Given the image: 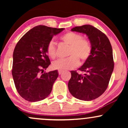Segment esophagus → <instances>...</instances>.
I'll return each instance as SVG.
<instances>
[{
    "instance_id": "obj_1",
    "label": "esophagus",
    "mask_w": 128,
    "mask_h": 128,
    "mask_svg": "<svg viewBox=\"0 0 128 128\" xmlns=\"http://www.w3.org/2000/svg\"><path fill=\"white\" fill-rule=\"evenodd\" d=\"M63 72V71H62V70H58V73H59V74L60 75V74H61Z\"/></svg>"
}]
</instances>
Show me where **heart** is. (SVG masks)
<instances>
[{
  "label": "heart",
  "mask_w": 128,
  "mask_h": 128,
  "mask_svg": "<svg viewBox=\"0 0 128 128\" xmlns=\"http://www.w3.org/2000/svg\"><path fill=\"white\" fill-rule=\"evenodd\" d=\"M60 39L64 43L69 46L68 55L70 56L53 62V68L62 71L72 69L78 66L79 60L84 62L88 59L92 53V46L89 41L83 38L81 35L68 32L61 36ZM46 54L52 59H55L56 56V48L53 41L49 42L47 45Z\"/></svg>",
  "instance_id": "b5f03b06"
}]
</instances>
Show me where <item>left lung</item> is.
I'll return each instance as SVG.
<instances>
[{"label":"left lung","instance_id":"8db88e82","mask_svg":"<svg viewBox=\"0 0 128 128\" xmlns=\"http://www.w3.org/2000/svg\"><path fill=\"white\" fill-rule=\"evenodd\" d=\"M86 34L92 46L91 55L78 68L84 74L71 71L68 90L79 100L90 101L99 98L105 92L114 70L112 49L105 34L90 24L76 26L71 29Z\"/></svg>","mask_w":128,"mask_h":128}]
</instances>
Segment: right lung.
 <instances>
[{"mask_svg":"<svg viewBox=\"0 0 128 128\" xmlns=\"http://www.w3.org/2000/svg\"><path fill=\"white\" fill-rule=\"evenodd\" d=\"M64 28L39 25L20 38L13 52L12 74L17 92L29 102L46 99L58 76L57 70L43 73L50 64L46 47Z\"/></svg>","mask_w":128,"mask_h":128,"instance_id":"1","label":"right lung"}]
</instances>
